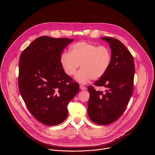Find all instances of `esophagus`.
<instances>
[{"label": "esophagus", "instance_id": "34e87169", "mask_svg": "<svg viewBox=\"0 0 155 155\" xmlns=\"http://www.w3.org/2000/svg\"><path fill=\"white\" fill-rule=\"evenodd\" d=\"M79 87H80V89H81V90H85V89H87V88H86L85 87H84V86H83V85H80Z\"/></svg>", "mask_w": 155, "mask_h": 155}]
</instances>
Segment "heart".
I'll return each mask as SVG.
<instances>
[{
	"label": "heart",
	"instance_id": "obj_1",
	"mask_svg": "<svg viewBox=\"0 0 155 155\" xmlns=\"http://www.w3.org/2000/svg\"><path fill=\"white\" fill-rule=\"evenodd\" d=\"M112 55L110 49L104 45L98 46L87 42H78L70 46L69 52H63L60 63L67 75L75 74L76 79L81 84H87L91 79L101 78L111 66Z\"/></svg>",
	"mask_w": 155,
	"mask_h": 155
}]
</instances>
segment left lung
I'll use <instances>...</instances> for the list:
<instances>
[{"label": "left lung", "instance_id": "8db88e82", "mask_svg": "<svg viewBox=\"0 0 155 155\" xmlns=\"http://www.w3.org/2000/svg\"><path fill=\"white\" fill-rule=\"evenodd\" d=\"M108 42L112 55L107 73L94 83L105 87V92L89 86V117L98 125H109L117 120L125 110L133 94L135 66L133 55L119 40L103 37Z\"/></svg>", "mask_w": 155, "mask_h": 155}]
</instances>
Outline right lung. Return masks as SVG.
Returning a JSON list of instances; mask_svg holds the SVG:
<instances>
[{
  "label": "right lung",
  "mask_w": 155,
  "mask_h": 155,
  "mask_svg": "<svg viewBox=\"0 0 155 155\" xmlns=\"http://www.w3.org/2000/svg\"><path fill=\"white\" fill-rule=\"evenodd\" d=\"M73 41L41 36L20 57V92L31 114L46 125H57L66 119L67 104L79 91V84L67 75L60 63L63 49Z\"/></svg>",
  "instance_id": "add662e5"
}]
</instances>
